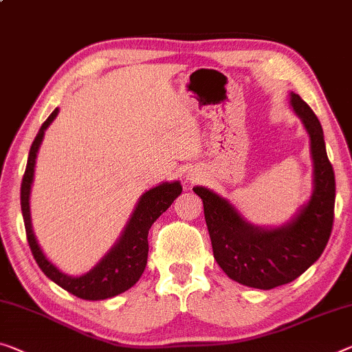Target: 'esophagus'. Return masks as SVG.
<instances>
[{"mask_svg":"<svg viewBox=\"0 0 352 352\" xmlns=\"http://www.w3.org/2000/svg\"><path fill=\"white\" fill-rule=\"evenodd\" d=\"M197 181H199V175H198V171H187V175H186V182H187V184H195Z\"/></svg>","mask_w":352,"mask_h":352,"instance_id":"obj_1","label":"esophagus"}]
</instances>
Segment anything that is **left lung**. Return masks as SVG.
<instances>
[{
  "mask_svg": "<svg viewBox=\"0 0 352 352\" xmlns=\"http://www.w3.org/2000/svg\"><path fill=\"white\" fill-rule=\"evenodd\" d=\"M289 107L310 140L311 195L288 221L259 226L247 220L228 198L197 186L214 258L234 282L272 289L293 282L318 261L331 237L335 206V175L327 159L321 122L299 94L291 91Z\"/></svg>",
  "mask_w": 352,
  "mask_h": 352,
  "instance_id": "1",
  "label": "left lung"
}]
</instances>
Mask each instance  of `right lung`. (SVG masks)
Instances as JSON below:
<instances>
[{"label": "right lung", "mask_w": 352, "mask_h": 352, "mask_svg": "<svg viewBox=\"0 0 352 352\" xmlns=\"http://www.w3.org/2000/svg\"><path fill=\"white\" fill-rule=\"evenodd\" d=\"M59 108H55L47 121L37 132L34 142L31 144L28 164H26L25 176L21 181L20 201H21V214H23L26 237L31 247L32 255L36 263L39 264L48 278L55 282L67 293L80 297L85 300H104L124 293L138 282L142 274L144 272L146 261H148V232L155 220H157L171 203L179 197L182 192V186L179 181L162 182L149 190H146L138 198L137 204L129 217L126 226L118 237L115 244L108 250L94 267L82 275H69L63 272L55 263L50 261L48 256L39 245V241L32 230L31 220V187L34 181V168L36 159L39 148L44 140L45 131L48 126L56 120Z\"/></svg>", "instance_id": "1"}]
</instances>
